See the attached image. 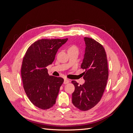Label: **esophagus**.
Instances as JSON below:
<instances>
[{
	"instance_id": "esophagus-1",
	"label": "esophagus",
	"mask_w": 133,
	"mask_h": 133,
	"mask_svg": "<svg viewBox=\"0 0 133 133\" xmlns=\"http://www.w3.org/2000/svg\"><path fill=\"white\" fill-rule=\"evenodd\" d=\"M69 83V80H68V79H64V84H66L68 83Z\"/></svg>"
}]
</instances>
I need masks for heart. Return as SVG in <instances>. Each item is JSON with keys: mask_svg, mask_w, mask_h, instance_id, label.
Returning a JSON list of instances; mask_svg holds the SVG:
<instances>
[{"mask_svg": "<svg viewBox=\"0 0 133 133\" xmlns=\"http://www.w3.org/2000/svg\"><path fill=\"white\" fill-rule=\"evenodd\" d=\"M75 50H77L78 51V48L75 45H72L69 46V49H68V51H75Z\"/></svg>", "mask_w": 133, "mask_h": 133, "instance_id": "b5f03b06", "label": "heart"}]
</instances>
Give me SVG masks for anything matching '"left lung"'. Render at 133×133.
Masks as SVG:
<instances>
[{"instance_id": "obj_1", "label": "left lung", "mask_w": 133, "mask_h": 133, "mask_svg": "<svg viewBox=\"0 0 133 133\" xmlns=\"http://www.w3.org/2000/svg\"><path fill=\"white\" fill-rule=\"evenodd\" d=\"M85 54L81 68L85 83L83 85L74 80L71 83L75 86L72 94L73 105L82 111L90 109L101 99L105 90L108 79L107 57L102 44L94 39L85 37Z\"/></svg>"}]
</instances>
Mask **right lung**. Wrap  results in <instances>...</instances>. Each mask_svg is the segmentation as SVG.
I'll return each instance as SVG.
<instances>
[{
  "mask_svg": "<svg viewBox=\"0 0 133 133\" xmlns=\"http://www.w3.org/2000/svg\"><path fill=\"white\" fill-rule=\"evenodd\" d=\"M68 38L38 40L28 48L23 58L21 75L25 92L30 101L43 110L56 102L62 78L50 76L46 66L52 64L59 48Z\"/></svg>",
  "mask_w": 133,
  "mask_h": 133,
  "instance_id": "1",
  "label": "right lung"
}]
</instances>
